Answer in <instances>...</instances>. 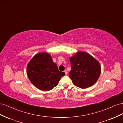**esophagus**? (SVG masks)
<instances>
[{
	"label": "esophagus",
	"instance_id": "obj_1",
	"mask_svg": "<svg viewBox=\"0 0 123 123\" xmlns=\"http://www.w3.org/2000/svg\"><path fill=\"white\" fill-rule=\"evenodd\" d=\"M64 72H65V74H66V75H67V74H68V71H67V70H65Z\"/></svg>",
	"mask_w": 123,
	"mask_h": 123
}]
</instances>
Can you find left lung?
<instances>
[{
    "label": "left lung",
    "mask_w": 123,
    "mask_h": 123,
    "mask_svg": "<svg viewBox=\"0 0 123 123\" xmlns=\"http://www.w3.org/2000/svg\"><path fill=\"white\" fill-rule=\"evenodd\" d=\"M71 70L69 76L76 87L85 89L93 85L99 77V63L87 53L79 52L70 58Z\"/></svg>",
    "instance_id": "8db88e82"
}]
</instances>
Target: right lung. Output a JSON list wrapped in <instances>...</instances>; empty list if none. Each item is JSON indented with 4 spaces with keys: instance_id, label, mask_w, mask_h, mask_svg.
<instances>
[{
    "instance_id": "obj_1",
    "label": "right lung",
    "mask_w": 123,
    "mask_h": 123,
    "mask_svg": "<svg viewBox=\"0 0 123 123\" xmlns=\"http://www.w3.org/2000/svg\"><path fill=\"white\" fill-rule=\"evenodd\" d=\"M29 79L39 90L49 91L57 85L62 77L65 75L59 71L57 66L47 53L35 55L27 68Z\"/></svg>"
}]
</instances>
